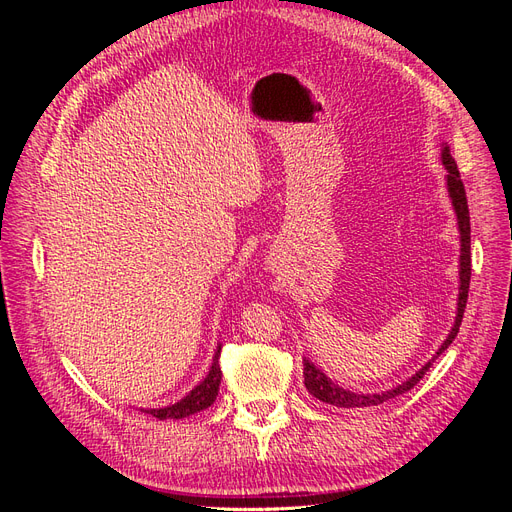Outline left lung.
Returning <instances> with one entry per match:
<instances>
[{
    "label": "left lung",
    "instance_id": "1",
    "mask_svg": "<svg viewBox=\"0 0 512 512\" xmlns=\"http://www.w3.org/2000/svg\"><path fill=\"white\" fill-rule=\"evenodd\" d=\"M442 164L446 166V188H448V196L453 200V209L457 213V224H459V239H461V256H459V299H457V316H455V324L451 333H448L446 342L440 346V350L436 352V356L429 363H425L421 369L416 371L412 378H408L406 382L397 384L395 389L384 391V393H374V395H363V393H352L342 389V386L335 384L331 378H327L322 371L309 363L307 359H303V378H305V389L312 393L316 399L324 401V404H331L337 408H365V406H378L384 404L397 395H404L406 391L414 389V384L421 382V378L427 374V369L431 367V363L438 359V356L453 344V339L459 333V324L463 318V312H466V303H468V290H470V277H472V258H470V211H468V198H466V188H463V181L459 175L457 162L451 156V149L448 145L442 147Z\"/></svg>",
    "mask_w": 512,
    "mask_h": 512
}]
</instances>
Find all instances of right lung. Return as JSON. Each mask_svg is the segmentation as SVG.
Listing matches in <instances>:
<instances>
[{"instance_id":"right-lung-1","label":"right lung","mask_w":512,"mask_h":512,"mask_svg":"<svg viewBox=\"0 0 512 512\" xmlns=\"http://www.w3.org/2000/svg\"><path fill=\"white\" fill-rule=\"evenodd\" d=\"M220 350H222V346H218V350H215V356H213V363H211L207 378L200 382L198 386H194V389L188 395H185L181 401H177V404H173V406L156 408V410H143V412L160 418V421H166V418H185V416L209 408L215 401V397H218V391H220V380H222Z\"/></svg>"}]
</instances>
